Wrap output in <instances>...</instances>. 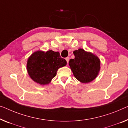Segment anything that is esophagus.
<instances>
[{
  "label": "esophagus",
  "mask_w": 128,
  "mask_h": 128,
  "mask_svg": "<svg viewBox=\"0 0 128 128\" xmlns=\"http://www.w3.org/2000/svg\"><path fill=\"white\" fill-rule=\"evenodd\" d=\"M66 62H67V64H68V62H69L70 58H66Z\"/></svg>",
  "instance_id": "obj_1"
}]
</instances>
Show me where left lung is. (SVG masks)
Masks as SVG:
<instances>
[{
  "instance_id": "obj_1",
  "label": "left lung",
  "mask_w": 128,
  "mask_h": 128,
  "mask_svg": "<svg viewBox=\"0 0 128 128\" xmlns=\"http://www.w3.org/2000/svg\"><path fill=\"white\" fill-rule=\"evenodd\" d=\"M73 53L75 58L70 59L69 66L74 76L83 83L92 82L96 78L100 70V58L83 49H79Z\"/></svg>"
}]
</instances>
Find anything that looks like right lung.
I'll use <instances>...</instances> for the list:
<instances>
[{"mask_svg":"<svg viewBox=\"0 0 128 128\" xmlns=\"http://www.w3.org/2000/svg\"><path fill=\"white\" fill-rule=\"evenodd\" d=\"M66 64V60L61 58L58 52L38 50L28 58L26 66L31 79L40 84L45 85L56 76L58 68Z\"/></svg>","mask_w":128,"mask_h":128,"instance_id":"add662e5","label":"right lung"}]
</instances>
